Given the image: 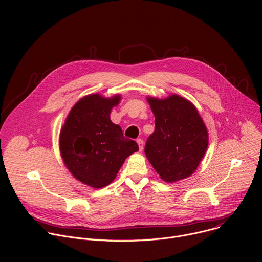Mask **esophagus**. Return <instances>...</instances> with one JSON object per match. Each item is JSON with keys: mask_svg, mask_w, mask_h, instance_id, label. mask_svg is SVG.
<instances>
[{"mask_svg": "<svg viewBox=\"0 0 262 262\" xmlns=\"http://www.w3.org/2000/svg\"><path fill=\"white\" fill-rule=\"evenodd\" d=\"M137 143H138V145H139L140 151H142L143 148H144V142H143V140H142V139H138V140H137Z\"/></svg>", "mask_w": 262, "mask_h": 262, "instance_id": "1", "label": "esophagus"}]
</instances>
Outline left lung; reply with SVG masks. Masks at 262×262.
Masks as SVG:
<instances>
[{
  "label": "left lung",
  "mask_w": 262,
  "mask_h": 262,
  "mask_svg": "<svg viewBox=\"0 0 262 262\" xmlns=\"http://www.w3.org/2000/svg\"><path fill=\"white\" fill-rule=\"evenodd\" d=\"M156 117V129L145 145V155L161 178L175 182L190 177L208 146L207 128L196 106L179 95L147 97Z\"/></svg>",
  "instance_id": "8db88e82"
}]
</instances>
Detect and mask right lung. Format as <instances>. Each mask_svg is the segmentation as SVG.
<instances>
[{
	"mask_svg": "<svg viewBox=\"0 0 262 262\" xmlns=\"http://www.w3.org/2000/svg\"><path fill=\"white\" fill-rule=\"evenodd\" d=\"M119 94L105 98L98 93L81 98L72 106L60 133L62 160L81 182L100 189L113 181L125 159L139 150L110 119Z\"/></svg>",
	"mask_w": 262,
	"mask_h": 262,
	"instance_id": "obj_1",
	"label": "right lung"
}]
</instances>
